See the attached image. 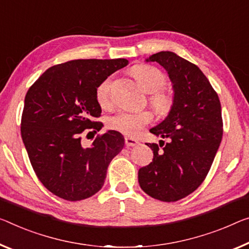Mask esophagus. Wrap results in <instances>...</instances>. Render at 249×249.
I'll use <instances>...</instances> for the list:
<instances>
[{
    "mask_svg": "<svg viewBox=\"0 0 249 249\" xmlns=\"http://www.w3.org/2000/svg\"><path fill=\"white\" fill-rule=\"evenodd\" d=\"M124 143H125V146L129 148V147H135V146H137V144H139V141L135 139V138L125 137L124 138Z\"/></svg>",
    "mask_w": 249,
    "mask_h": 249,
    "instance_id": "obj_1",
    "label": "esophagus"
}]
</instances>
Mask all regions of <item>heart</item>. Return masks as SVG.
<instances>
[{
	"label": "heart",
	"instance_id": "b5f03b06",
	"mask_svg": "<svg viewBox=\"0 0 249 249\" xmlns=\"http://www.w3.org/2000/svg\"><path fill=\"white\" fill-rule=\"evenodd\" d=\"M132 72L143 90L150 93L149 102L157 113L160 116H166L169 113L174 105V98L169 92L160 90L166 83V78L162 72L155 67L146 66V64L135 67ZM110 87H111V80L106 79L95 90L97 101L102 108L106 109L111 107ZM151 120L152 114L147 110L137 112L120 111L108 118L107 127L124 135L136 136L141 129L150 124Z\"/></svg>",
	"mask_w": 249,
	"mask_h": 249
}]
</instances>
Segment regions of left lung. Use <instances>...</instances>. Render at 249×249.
Instances as JSON below:
<instances>
[{
  "instance_id": "1",
  "label": "left lung",
  "mask_w": 249,
  "mask_h": 249,
  "mask_svg": "<svg viewBox=\"0 0 249 249\" xmlns=\"http://www.w3.org/2000/svg\"><path fill=\"white\" fill-rule=\"evenodd\" d=\"M146 61L167 71L174 105L168 116L149 130L168 142L161 151L158 144L147 143L154 159L140 168L138 181L155 199L177 201L201 185L215 159L223 138L220 101L200 69L176 53L161 51Z\"/></svg>"
}]
</instances>
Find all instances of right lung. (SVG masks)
Masks as SVG:
<instances>
[{"mask_svg":"<svg viewBox=\"0 0 249 249\" xmlns=\"http://www.w3.org/2000/svg\"><path fill=\"white\" fill-rule=\"evenodd\" d=\"M128 60H72L49 68L25 95L21 135L34 171L48 190L69 201L82 200L102 188L107 169L122 150L124 138L108 130L89 147L86 129L100 130L98 86Z\"/></svg>","mask_w":249,"mask_h":249,"instance_id":"1","label":"right lung"}]
</instances>
